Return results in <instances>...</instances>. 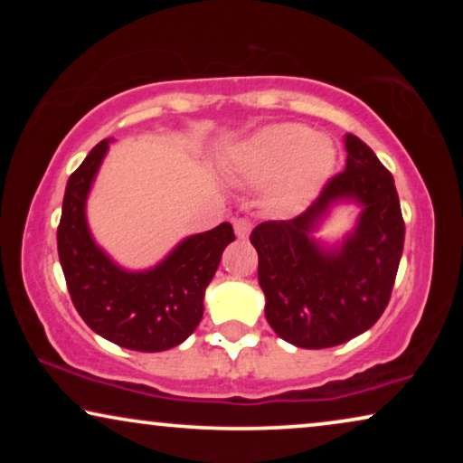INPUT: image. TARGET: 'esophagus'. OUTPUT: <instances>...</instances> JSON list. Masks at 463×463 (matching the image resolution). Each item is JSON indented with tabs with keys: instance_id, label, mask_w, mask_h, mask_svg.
Wrapping results in <instances>:
<instances>
[{
	"instance_id": "obj_1",
	"label": "esophagus",
	"mask_w": 463,
	"mask_h": 463,
	"mask_svg": "<svg viewBox=\"0 0 463 463\" xmlns=\"http://www.w3.org/2000/svg\"><path fill=\"white\" fill-rule=\"evenodd\" d=\"M233 230H236L238 238H249L252 230V221L249 217H236L233 219Z\"/></svg>"
}]
</instances>
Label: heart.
Returning a JSON list of instances; mask_svg holds the SVG:
<instances>
[{
	"instance_id": "1",
	"label": "heart",
	"mask_w": 463,
	"mask_h": 463,
	"mask_svg": "<svg viewBox=\"0 0 463 463\" xmlns=\"http://www.w3.org/2000/svg\"><path fill=\"white\" fill-rule=\"evenodd\" d=\"M335 151L325 138L297 124L265 128L250 138L236 156L240 176L252 183H268L280 177L274 200L282 206L299 204L314 192L333 166Z\"/></svg>"
}]
</instances>
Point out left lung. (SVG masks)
<instances>
[{"instance_id": "8db88e82", "label": "left lung", "mask_w": 463, "mask_h": 463, "mask_svg": "<svg viewBox=\"0 0 463 463\" xmlns=\"http://www.w3.org/2000/svg\"><path fill=\"white\" fill-rule=\"evenodd\" d=\"M345 170L325 183L299 217L265 221L250 233L259 255L265 318L284 341L307 350L345 344L388 307L404 246L394 176L369 145L345 137ZM365 206L357 232L339 251H322L308 232L335 199Z\"/></svg>"}]
</instances>
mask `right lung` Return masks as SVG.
Wrapping results in <instances>:
<instances>
[{"label": "right lung", "instance_id": "right-lung-1", "mask_svg": "<svg viewBox=\"0 0 463 463\" xmlns=\"http://www.w3.org/2000/svg\"><path fill=\"white\" fill-rule=\"evenodd\" d=\"M109 141H100L69 176L56 240L69 295L78 314L100 337L137 352L179 345L200 325L204 290L219 268L233 227L221 223L176 246L149 271L119 269L92 242L84 204Z\"/></svg>", "mask_w": 463, "mask_h": 463}]
</instances>
